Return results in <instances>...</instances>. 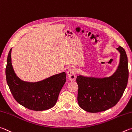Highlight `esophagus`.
Instances as JSON below:
<instances>
[{"instance_id": "1", "label": "esophagus", "mask_w": 132, "mask_h": 132, "mask_svg": "<svg viewBox=\"0 0 132 132\" xmlns=\"http://www.w3.org/2000/svg\"><path fill=\"white\" fill-rule=\"evenodd\" d=\"M67 76L68 79L71 81H75L76 79L75 70L73 69H70L67 71Z\"/></svg>"}]
</instances>
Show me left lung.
Returning a JSON list of instances; mask_svg holds the SVG:
<instances>
[{
  "label": "left lung",
  "mask_w": 132,
  "mask_h": 132,
  "mask_svg": "<svg viewBox=\"0 0 132 132\" xmlns=\"http://www.w3.org/2000/svg\"><path fill=\"white\" fill-rule=\"evenodd\" d=\"M120 61L116 71L110 77L98 78L78 76V102L80 107L89 112H98L114 107L125 90L129 77L128 62L125 50L117 48Z\"/></svg>",
  "instance_id": "left-lung-1"
}]
</instances>
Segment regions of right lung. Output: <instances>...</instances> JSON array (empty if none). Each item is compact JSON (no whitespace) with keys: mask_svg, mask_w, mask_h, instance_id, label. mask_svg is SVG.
Wrapping results in <instances>:
<instances>
[{"mask_svg":"<svg viewBox=\"0 0 132 132\" xmlns=\"http://www.w3.org/2000/svg\"><path fill=\"white\" fill-rule=\"evenodd\" d=\"M11 49L7 59L6 77L14 98L20 104L29 110L44 111L52 108L56 103L60 92L66 82L65 72L37 82L23 81L16 75L13 70Z\"/></svg>","mask_w":132,"mask_h":132,"instance_id":"obj_1","label":"right lung"}]
</instances>
